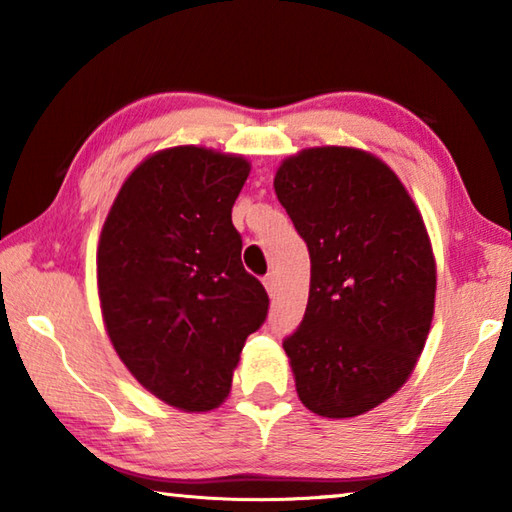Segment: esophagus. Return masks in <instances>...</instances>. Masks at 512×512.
<instances>
[{
	"instance_id": "1",
	"label": "esophagus",
	"mask_w": 512,
	"mask_h": 512,
	"mask_svg": "<svg viewBox=\"0 0 512 512\" xmlns=\"http://www.w3.org/2000/svg\"><path fill=\"white\" fill-rule=\"evenodd\" d=\"M262 282H264V287H266V291H268V296H275V287H277L275 275H273V273L264 275V277H262Z\"/></svg>"
}]
</instances>
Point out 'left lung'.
Returning <instances> with one entry per match:
<instances>
[{"label": "left lung", "instance_id": "8db88e82", "mask_svg": "<svg viewBox=\"0 0 512 512\" xmlns=\"http://www.w3.org/2000/svg\"><path fill=\"white\" fill-rule=\"evenodd\" d=\"M275 194L305 239V318L282 341L302 404L354 418L388 400L427 341L436 262L418 207L375 155L307 149L280 164Z\"/></svg>", "mask_w": 512, "mask_h": 512}]
</instances>
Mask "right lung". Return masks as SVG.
<instances>
[{"label":"right lung","instance_id":"obj_1","mask_svg":"<svg viewBox=\"0 0 512 512\" xmlns=\"http://www.w3.org/2000/svg\"><path fill=\"white\" fill-rule=\"evenodd\" d=\"M250 164L201 146L146 158L103 223L97 277L108 336L162 402L210 411L230 393L268 296L241 264L232 205Z\"/></svg>","mask_w":512,"mask_h":512}]
</instances>
